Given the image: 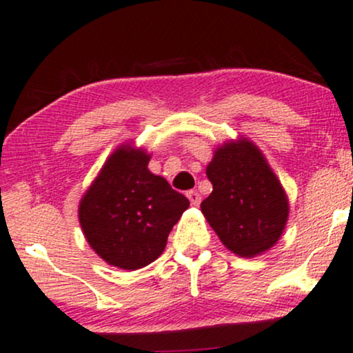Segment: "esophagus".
<instances>
[{"label":"esophagus","mask_w":353,"mask_h":353,"mask_svg":"<svg viewBox=\"0 0 353 353\" xmlns=\"http://www.w3.org/2000/svg\"><path fill=\"white\" fill-rule=\"evenodd\" d=\"M186 196H188L190 203L193 204V206H199V203H201V194H199L196 190L188 191V193H186Z\"/></svg>","instance_id":"obj_1"}]
</instances>
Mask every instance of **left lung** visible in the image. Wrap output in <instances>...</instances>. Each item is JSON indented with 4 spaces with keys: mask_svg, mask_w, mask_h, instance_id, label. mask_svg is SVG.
Segmentation results:
<instances>
[{
    "mask_svg": "<svg viewBox=\"0 0 353 353\" xmlns=\"http://www.w3.org/2000/svg\"><path fill=\"white\" fill-rule=\"evenodd\" d=\"M206 175L212 193L201 211L221 242L241 256H255L275 245L288 219V199L256 145L247 139L224 143Z\"/></svg>",
    "mask_w": 353,
    "mask_h": 353,
    "instance_id": "8db88e82",
    "label": "left lung"
}]
</instances>
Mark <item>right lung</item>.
<instances>
[{
  "label": "right lung",
  "instance_id": "right-lung-1",
  "mask_svg": "<svg viewBox=\"0 0 353 353\" xmlns=\"http://www.w3.org/2000/svg\"><path fill=\"white\" fill-rule=\"evenodd\" d=\"M150 155L119 147L81 198L85 237L104 262L137 270L159 259L188 198L149 172Z\"/></svg>",
  "mask_w": 353,
  "mask_h": 353
}]
</instances>
